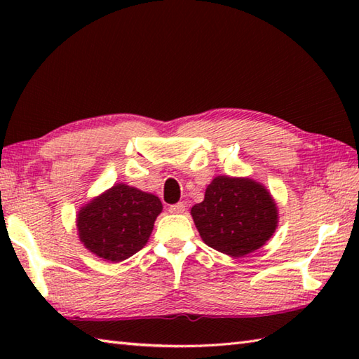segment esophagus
<instances>
[{"instance_id":"obj_1","label":"esophagus","mask_w":359,"mask_h":359,"mask_svg":"<svg viewBox=\"0 0 359 359\" xmlns=\"http://www.w3.org/2000/svg\"><path fill=\"white\" fill-rule=\"evenodd\" d=\"M170 212H172V215H182V212H185V203L184 202H179V203H174V205H170Z\"/></svg>"}]
</instances>
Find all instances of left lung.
I'll list each match as a JSON object with an SVG mask.
<instances>
[{
  "mask_svg": "<svg viewBox=\"0 0 359 359\" xmlns=\"http://www.w3.org/2000/svg\"><path fill=\"white\" fill-rule=\"evenodd\" d=\"M196 228L208 247L241 257L261 248L278 226V210L270 193L251 179L219 175L203 202L191 208Z\"/></svg>",
  "mask_w": 359,
  "mask_h": 359,
  "instance_id": "left-lung-1",
  "label": "left lung"
}]
</instances>
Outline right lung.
<instances>
[{
  "label": "right lung",
  "mask_w": 359,
  "mask_h": 359,
  "mask_svg": "<svg viewBox=\"0 0 359 359\" xmlns=\"http://www.w3.org/2000/svg\"><path fill=\"white\" fill-rule=\"evenodd\" d=\"M162 202L154 194L118 184L79 212L80 241L94 255L125 261L148 242Z\"/></svg>",
  "instance_id": "add662e5"
}]
</instances>
